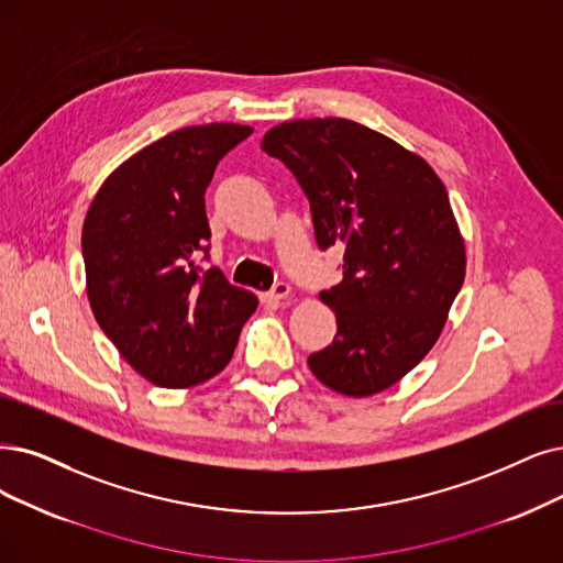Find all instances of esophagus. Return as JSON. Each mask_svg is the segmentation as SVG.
<instances>
[{
  "mask_svg": "<svg viewBox=\"0 0 563 563\" xmlns=\"http://www.w3.org/2000/svg\"><path fill=\"white\" fill-rule=\"evenodd\" d=\"M288 296H290V286L286 282H277L273 288L265 290V294H261V300L263 302H282Z\"/></svg>",
  "mask_w": 563,
  "mask_h": 563,
  "instance_id": "obj_1",
  "label": "esophagus"
}]
</instances>
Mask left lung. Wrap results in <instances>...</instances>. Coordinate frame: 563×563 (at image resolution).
<instances>
[{
	"label": "left lung",
	"mask_w": 563,
	"mask_h": 563,
	"mask_svg": "<svg viewBox=\"0 0 563 563\" xmlns=\"http://www.w3.org/2000/svg\"><path fill=\"white\" fill-rule=\"evenodd\" d=\"M261 147L296 175L321 250L344 246V279L319 296L336 334L309 369L346 397L388 390L432 351L464 284L443 183L420 154L342 118L282 122Z\"/></svg>",
	"instance_id": "8db88e82"
}]
</instances>
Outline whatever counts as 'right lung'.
I'll list each match as a JSON object with an SVG mask.
<instances>
[{
    "label": "right lung",
    "instance_id": "right-lung-1",
    "mask_svg": "<svg viewBox=\"0 0 563 563\" xmlns=\"http://www.w3.org/2000/svg\"><path fill=\"white\" fill-rule=\"evenodd\" d=\"M254 129L214 122L177 129L112 170L82 223L89 307L126 363L159 388L206 384L233 357L258 307L208 252L206 189L223 154Z\"/></svg>",
    "mask_w": 563,
    "mask_h": 563
}]
</instances>
